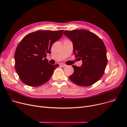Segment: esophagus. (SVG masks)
<instances>
[{
	"label": "esophagus",
	"mask_w": 127,
	"mask_h": 127,
	"mask_svg": "<svg viewBox=\"0 0 127 127\" xmlns=\"http://www.w3.org/2000/svg\"><path fill=\"white\" fill-rule=\"evenodd\" d=\"M60 66H61V67H66V66H67V65L64 64H63V63H61V64H60Z\"/></svg>",
	"instance_id": "obj_1"
}]
</instances>
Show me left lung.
<instances>
[{
  "label": "left lung",
  "instance_id": "8db88e82",
  "mask_svg": "<svg viewBox=\"0 0 127 127\" xmlns=\"http://www.w3.org/2000/svg\"><path fill=\"white\" fill-rule=\"evenodd\" d=\"M64 34L73 43L75 57L82 59L81 67L72 65L70 80L82 86L95 83L104 73L108 63L106 50L102 40L93 32L84 29L65 31Z\"/></svg>",
  "mask_w": 127,
  "mask_h": 127
}]
</instances>
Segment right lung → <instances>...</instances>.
<instances>
[{
  "instance_id": "right-lung-1",
  "label": "right lung",
  "mask_w": 127,
  "mask_h": 127,
  "mask_svg": "<svg viewBox=\"0 0 127 127\" xmlns=\"http://www.w3.org/2000/svg\"><path fill=\"white\" fill-rule=\"evenodd\" d=\"M64 30L37 31L26 35L15 50V68L19 78L32 87L48 81L59 64L51 65L45 58L52 44L62 36Z\"/></svg>"
}]
</instances>
